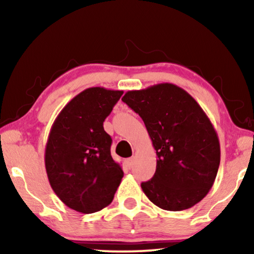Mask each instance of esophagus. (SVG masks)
Returning a JSON list of instances; mask_svg holds the SVG:
<instances>
[{
	"label": "esophagus",
	"mask_w": 254,
	"mask_h": 254,
	"mask_svg": "<svg viewBox=\"0 0 254 254\" xmlns=\"http://www.w3.org/2000/svg\"><path fill=\"white\" fill-rule=\"evenodd\" d=\"M126 165L128 166V169H130V168H133V165H134V158L131 157V158H127L126 159Z\"/></svg>",
	"instance_id": "esophagus-1"
}]
</instances>
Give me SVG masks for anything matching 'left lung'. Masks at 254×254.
I'll return each instance as SVG.
<instances>
[{
	"label": "left lung",
	"mask_w": 254,
	"mask_h": 254,
	"mask_svg": "<svg viewBox=\"0 0 254 254\" xmlns=\"http://www.w3.org/2000/svg\"><path fill=\"white\" fill-rule=\"evenodd\" d=\"M123 102L142 118L157 155L154 177L141 184L148 199L170 211L200 202L213 187L221 149L196 100L179 86L161 83L128 91Z\"/></svg>",
	"instance_id": "obj_1"
}]
</instances>
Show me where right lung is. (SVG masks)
Returning <instances> with one entry per match:
<instances>
[{
	"instance_id": "obj_1",
	"label": "right lung",
	"mask_w": 254,
	"mask_h": 254,
	"mask_svg": "<svg viewBox=\"0 0 254 254\" xmlns=\"http://www.w3.org/2000/svg\"><path fill=\"white\" fill-rule=\"evenodd\" d=\"M123 93L102 86L85 89L52 125L45 148L48 182L59 199L78 213L109 206L124 177L111 156L112 138L103 127Z\"/></svg>"
}]
</instances>
